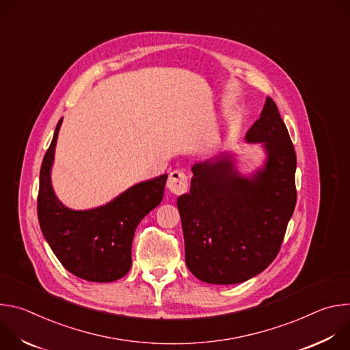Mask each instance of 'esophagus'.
Instances as JSON below:
<instances>
[{
	"mask_svg": "<svg viewBox=\"0 0 350 350\" xmlns=\"http://www.w3.org/2000/svg\"><path fill=\"white\" fill-rule=\"evenodd\" d=\"M167 189L174 195H181V193L187 192V189H188L187 176L180 170L172 172L169 176V180H167Z\"/></svg>",
	"mask_w": 350,
	"mask_h": 350,
	"instance_id": "obj_1",
	"label": "esophagus"
}]
</instances>
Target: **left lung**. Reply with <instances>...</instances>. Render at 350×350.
I'll use <instances>...</instances> for the list:
<instances>
[{
  "label": "left lung",
  "instance_id": "left-lung-1",
  "mask_svg": "<svg viewBox=\"0 0 350 350\" xmlns=\"http://www.w3.org/2000/svg\"><path fill=\"white\" fill-rule=\"evenodd\" d=\"M245 141L265 149L259 169L245 176L223 152L191 167L189 192L177 199L187 267L208 284H239L269 267L296 205L295 149L270 96Z\"/></svg>",
  "mask_w": 350,
  "mask_h": 350
}]
</instances>
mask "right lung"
I'll return each mask as SVG.
<instances>
[{
	"label": "right lung",
	"mask_w": 350,
	"mask_h": 350,
	"mask_svg": "<svg viewBox=\"0 0 350 350\" xmlns=\"http://www.w3.org/2000/svg\"><path fill=\"white\" fill-rule=\"evenodd\" d=\"M62 120L57 124L40 170L38 223L49 247L68 271L92 282H112L129 273L135 228L162 202L167 174L138 183L98 208H66L51 184Z\"/></svg>",
	"instance_id": "add662e5"
}]
</instances>
